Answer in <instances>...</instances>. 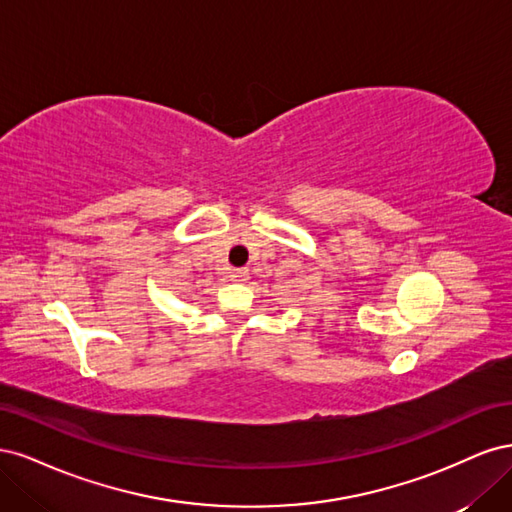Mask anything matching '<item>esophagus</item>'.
Masks as SVG:
<instances>
[{
  "mask_svg": "<svg viewBox=\"0 0 512 512\" xmlns=\"http://www.w3.org/2000/svg\"><path fill=\"white\" fill-rule=\"evenodd\" d=\"M228 277H230V282H235V284H243V282L247 280V277H250V271H247V269H232Z\"/></svg>",
  "mask_w": 512,
  "mask_h": 512,
  "instance_id": "obj_1",
  "label": "esophagus"
}]
</instances>
